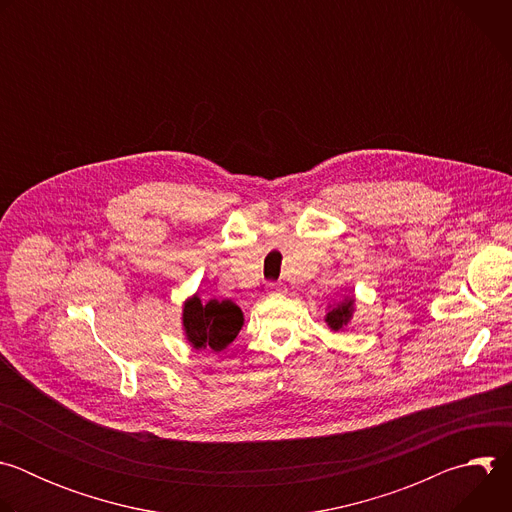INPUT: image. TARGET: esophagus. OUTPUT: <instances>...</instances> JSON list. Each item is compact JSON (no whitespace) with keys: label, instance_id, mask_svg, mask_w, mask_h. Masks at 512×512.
I'll list each match as a JSON object with an SVG mask.
<instances>
[{"label":"esophagus","instance_id":"esophagus-1","mask_svg":"<svg viewBox=\"0 0 512 512\" xmlns=\"http://www.w3.org/2000/svg\"><path fill=\"white\" fill-rule=\"evenodd\" d=\"M283 283H279V281H269L267 283V291L269 294H283Z\"/></svg>","mask_w":512,"mask_h":512}]
</instances>
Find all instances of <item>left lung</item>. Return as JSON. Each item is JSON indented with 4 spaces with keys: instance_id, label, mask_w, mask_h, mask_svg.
Here are the masks:
<instances>
[{
    "instance_id": "1",
    "label": "left lung",
    "mask_w": 512,
    "mask_h": 512,
    "mask_svg": "<svg viewBox=\"0 0 512 512\" xmlns=\"http://www.w3.org/2000/svg\"><path fill=\"white\" fill-rule=\"evenodd\" d=\"M350 314H352V300L348 302H342L338 304L336 308H332L326 316V322L332 330H340L348 320H350Z\"/></svg>"
}]
</instances>
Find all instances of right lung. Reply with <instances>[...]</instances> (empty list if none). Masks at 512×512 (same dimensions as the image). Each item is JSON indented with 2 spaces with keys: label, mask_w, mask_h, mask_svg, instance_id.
<instances>
[{
  "label": "right lung",
  "mask_w": 512,
  "mask_h": 512,
  "mask_svg": "<svg viewBox=\"0 0 512 512\" xmlns=\"http://www.w3.org/2000/svg\"><path fill=\"white\" fill-rule=\"evenodd\" d=\"M243 326V314L231 300L200 302L198 296L184 306V328L194 348H210L214 352L227 348Z\"/></svg>",
  "instance_id": "add662e5"
}]
</instances>
